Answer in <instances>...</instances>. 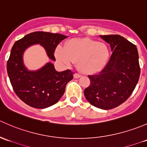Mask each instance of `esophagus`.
<instances>
[{
    "label": "esophagus",
    "mask_w": 147,
    "mask_h": 147,
    "mask_svg": "<svg viewBox=\"0 0 147 147\" xmlns=\"http://www.w3.org/2000/svg\"><path fill=\"white\" fill-rule=\"evenodd\" d=\"M81 75H80V74H78V73H75L74 74V78H80Z\"/></svg>",
    "instance_id": "esophagus-1"
}]
</instances>
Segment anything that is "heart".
<instances>
[{"label": "heart", "mask_w": 147, "mask_h": 147, "mask_svg": "<svg viewBox=\"0 0 147 147\" xmlns=\"http://www.w3.org/2000/svg\"><path fill=\"white\" fill-rule=\"evenodd\" d=\"M109 46L89 38L72 39L64 47L57 46L55 56L60 63L70 66L78 62V68L86 75L97 73L106 67L110 57Z\"/></svg>", "instance_id": "1"}]
</instances>
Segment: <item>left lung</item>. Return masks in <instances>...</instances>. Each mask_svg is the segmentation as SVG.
<instances>
[{
  "mask_svg": "<svg viewBox=\"0 0 147 147\" xmlns=\"http://www.w3.org/2000/svg\"><path fill=\"white\" fill-rule=\"evenodd\" d=\"M110 45L112 54L99 74L89 75L90 84L84 97L93 106L111 109L119 106L134 91L140 75L135 45L119 35H100Z\"/></svg>",
  "mask_w": 147,
  "mask_h": 147,
  "instance_id": "left-lung-1",
  "label": "left lung"
}]
</instances>
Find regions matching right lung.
<instances>
[{
	"mask_svg": "<svg viewBox=\"0 0 147 147\" xmlns=\"http://www.w3.org/2000/svg\"><path fill=\"white\" fill-rule=\"evenodd\" d=\"M67 38L62 34L38 31L16 41L12 47L7 63L8 77L18 97L29 106L44 109L57 103L65 93L66 84L73 78L74 72L70 69L57 72L51 63L38 70L29 71L23 64V53L30 46L40 44L55 61L56 47Z\"/></svg>",
	"mask_w": 147,
	"mask_h": 147,
	"instance_id": "obj_1",
	"label": "right lung"
}]
</instances>
